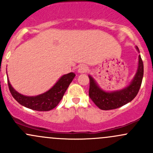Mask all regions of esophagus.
<instances>
[{"instance_id":"esophagus-1","label":"esophagus","mask_w":153,"mask_h":153,"mask_svg":"<svg viewBox=\"0 0 153 153\" xmlns=\"http://www.w3.org/2000/svg\"><path fill=\"white\" fill-rule=\"evenodd\" d=\"M88 71V67L85 64H82V65H81L79 67V69H78V72L79 73H86V72Z\"/></svg>"}]
</instances>
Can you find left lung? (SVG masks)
Listing matches in <instances>:
<instances>
[{
  "label": "left lung",
  "mask_w": 153,
  "mask_h": 153,
  "mask_svg": "<svg viewBox=\"0 0 153 153\" xmlns=\"http://www.w3.org/2000/svg\"><path fill=\"white\" fill-rule=\"evenodd\" d=\"M138 50V48L137 47ZM143 75V64L141 55L138 56V67L136 75L129 86L115 92H107L98 87L91 76L89 78V96L94 104L102 110H110L125 105L135 98L139 91Z\"/></svg>",
  "instance_id": "obj_1"
}]
</instances>
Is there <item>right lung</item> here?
<instances>
[{
	"label": "right lung",
	"instance_id": "add662e5",
	"mask_svg": "<svg viewBox=\"0 0 153 153\" xmlns=\"http://www.w3.org/2000/svg\"><path fill=\"white\" fill-rule=\"evenodd\" d=\"M75 76V74L73 72L63 75L49 90L33 97L25 96L18 93L11 86L9 80L8 86L12 97L22 106L36 111H49L59 104Z\"/></svg>",
	"mask_w": 153,
	"mask_h": 153
}]
</instances>
